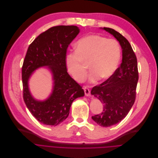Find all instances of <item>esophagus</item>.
<instances>
[{
  "instance_id": "obj_1",
  "label": "esophagus",
  "mask_w": 158,
  "mask_h": 158,
  "mask_svg": "<svg viewBox=\"0 0 158 158\" xmlns=\"http://www.w3.org/2000/svg\"><path fill=\"white\" fill-rule=\"evenodd\" d=\"M84 91L86 96H90V90L86 86H84Z\"/></svg>"
}]
</instances>
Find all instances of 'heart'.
Returning <instances> with one entry per match:
<instances>
[{"label": "heart", "mask_w": 158, "mask_h": 158, "mask_svg": "<svg viewBox=\"0 0 158 158\" xmlns=\"http://www.w3.org/2000/svg\"><path fill=\"white\" fill-rule=\"evenodd\" d=\"M75 48L76 52L67 55L65 61L69 73L78 82L86 78L88 65L92 81L111 78L118 67L121 49L114 39L89 35L80 39Z\"/></svg>", "instance_id": "b5f03b06"}]
</instances>
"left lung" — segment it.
Segmentation results:
<instances>
[{
    "mask_svg": "<svg viewBox=\"0 0 158 158\" xmlns=\"http://www.w3.org/2000/svg\"><path fill=\"white\" fill-rule=\"evenodd\" d=\"M103 29L117 39L123 50L122 63L113 75L91 91L103 104V111L91 118L101 127H108L123 119L134 105L139 75L136 56L128 40L113 28Z\"/></svg>",
    "mask_w": 158,
    "mask_h": 158,
    "instance_id": "obj_1",
    "label": "left lung"
}]
</instances>
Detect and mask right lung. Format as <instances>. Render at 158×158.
I'll return each instance as SVG.
<instances>
[{
  "mask_svg": "<svg viewBox=\"0 0 158 158\" xmlns=\"http://www.w3.org/2000/svg\"><path fill=\"white\" fill-rule=\"evenodd\" d=\"M79 32L77 26H55L40 34L28 48L22 68L23 98L31 114L42 124H60L69 116L74 100L84 96L82 87L68 73L65 61L67 48ZM44 66L51 70L54 85L49 98L40 102L31 95L27 81L34 70Z\"/></svg>",
  "mask_w": 158,
  "mask_h": 158,
  "instance_id": "add662e5",
  "label": "right lung"
}]
</instances>
